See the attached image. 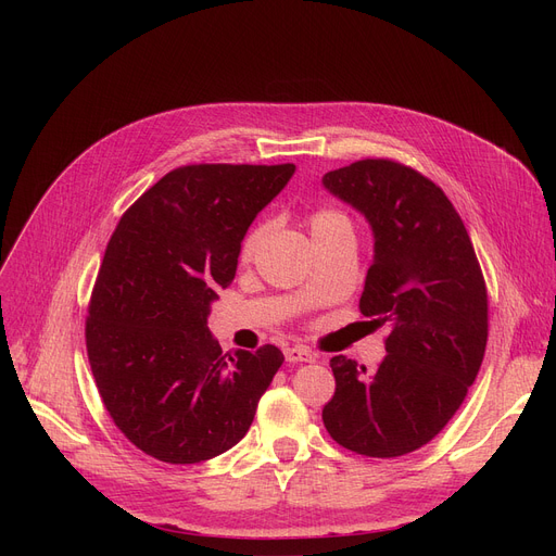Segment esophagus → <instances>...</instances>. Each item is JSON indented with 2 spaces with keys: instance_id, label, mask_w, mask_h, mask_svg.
I'll return each instance as SVG.
<instances>
[{
  "instance_id": "34e87169",
  "label": "esophagus",
  "mask_w": 556,
  "mask_h": 556,
  "mask_svg": "<svg viewBox=\"0 0 556 556\" xmlns=\"http://www.w3.org/2000/svg\"><path fill=\"white\" fill-rule=\"evenodd\" d=\"M283 356H286L288 363H311V361H315V356L308 352L306 346H288Z\"/></svg>"
}]
</instances>
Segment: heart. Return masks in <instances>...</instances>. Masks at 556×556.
Wrapping results in <instances>:
<instances>
[{
	"label": "heart",
	"mask_w": 556,
	"mask_h": 556,
	"mask_svg": "<svg viewBox=\"0 0 556 556\" xmlns=\"http://www.w3.org/2000/svg\"><path fill=\"white\" fill-rule=\"evenodd\" d=\"M308 231H311L313 239L331 237V233H352V237H354V225L342 212L331 210V207H323V210L311 212ZM263 239H266V225H254L243 237L241 261H245V263L252 261L258 254Z\"/></svg>",
	"instance_id": "heart-1"
}]
</instances>
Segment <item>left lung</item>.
Masks as SVG:
<instances>
[{"instance_id": "left-lung-1", "label": "left lung", "mask_w": 556, "mask_h": 556, "mask_svg": "<svg viewBox=\"0 0 556 556\" xmlns=\"http://www.w3.org/2000/svg\"><path fill=\"white\" fill-rule=\"evenodd\" d=\"M323 185L374 231L361 313L390 329L374 371L331 358L336 394L323 421L349 451L399 457L440 434L476 381L489 333L484 277L453 202L419 170L361 160Z\"/></svg>"}]
</instances>
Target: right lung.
<instances>
[{
    "instance_id": "1",
    "label": "right lung",
    "mask_w": 556,
    "mask_h": 556,
    "mask_svg": "<svg viewBox=\"0 0 556 556\" xmlns=\"http://www.w3.org/2000/svg\"><path fill=\"white\" fill-rule=\"evenodd\" d=\"M295 164L180 166L135 200L105 248L85 323L105 410L160 462L195 464L239 444L283 363L275 344L223 354L207 327L256 214Z\"/></svg>"
}]
</instances>
